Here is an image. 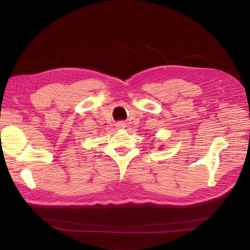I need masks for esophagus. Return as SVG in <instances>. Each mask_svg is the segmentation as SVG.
<instances>
[{"instance_id": "esophagus-1", "label": "esophagus", "mask_w": 250, "mask_h": 250, "mask_svg": "<svg viewBox=\"0 0 250 250\" xmlns=\"http://www.w3.org/2000/svg\"><path fill=\"white\" fill-rule=\"evenodd\" d=\"M119 128H124L126 126V124L124 122H119L118 125H117Z\"/></svg>"}]
</instances>
